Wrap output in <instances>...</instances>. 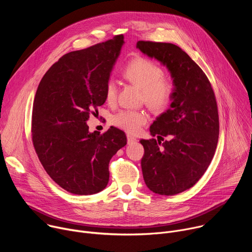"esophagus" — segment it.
Wrapping results in <instances>:
<instances>
[{"label":"esophagus","mask_w":252,"mask_h":252,"mask_svg":"<svg viewBox=\"0 0 252 252\" xmlns=\"http://www.w3.org/2000/svg\"><path fill=\"white\" fill-rule=\"evenodd\" d=\"M126 138H127V143H128V145H131V143H133V142L136 141V138H135L134 136L130 135V134H127V135H126Z\"/></svg>","instance_id":"obj_1"}]
</instances>
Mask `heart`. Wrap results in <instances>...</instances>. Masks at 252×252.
<instances>
[{
	"mask_svg": "<svg viewBox=\"0 0 252 252\" xmlns=\"http://www.w3.org/2000/svg\"><path fill=\"white\" fill-rule=\"evenodd\" d=\"M124 77L127 82L141 89L143 101L154 112H163L171 103L174 94L173 84L163 78V69L155 62L141 57L135 58L126 66ZM117 94L118 85L111 79L105 86L106 101L115 102ZM148 121L149 117L145 112L133 110L121 111L112 119L114 126L129 133H136Z\"/></svg>",
	"mask_w": 252,
	"mask_h": 252,
	"instance_id": "obj_1",
	"label": "heart"
}]
</instances>
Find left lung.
Segmentation results:
<instances>
[{"label": "left lung", "mask_w": 252, "mask_h": 252, "mask_svg": "<svg viewBox=\"0 0 252 252\" xmlns=\"http://www.w3.org/2000/svg\"><path fill=\"white\" fill-rule=\"evenodd\" d=\"M136 48L165 65L173 80L169 109L151 126L158 140L140 143L147 187L158 194L174 195L192 188L211 162L220 134L217 99L203 70L179 47L138 41ZM164 136L169 139L161 143Z\"/></svg>", "instance_id": "obj_1"}]
</instances>
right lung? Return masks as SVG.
Listing matches in <instances>:
<instances>
[{
    "instance_id": "obj_1",
    "label": "right lung",
    "mask_w": 252,
    "mask_h": 252,
    "mask_svg": "<svg viewBox=\"0 0 252 252\" xmlns=\"http://www.w3.org/2000/svg\"><path fill=\"white\" fill-rule=\"evenodd\" d=\"M124 35L70 52L54 63L35 93L32 138L47 173L64 190L94 194L109 183V163L126 145L123 130L90 132L87 121L105 101V86Z\"/></svg>"
}]
</instances>
